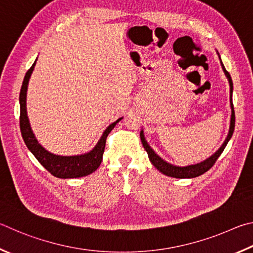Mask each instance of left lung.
Returning <instances> with one entry per match:
<instances>
[{
  "label": "left lung",
  "instance_id": "1",
  "mask_svg": "<svg viewBox=\"0 0 253 253\" xmlns=\"http://www.w3.org/2000/svg\"><path fill=\"white\" fill-rule=\"evenodd\" d=\"M221 65H222V69L224 71L225 75H227V78L229 80V84H230V95H231V96H230V104H231V121H230V130H229V134L227 136V139H225L223 144L221 145V148L213 154V156H211L209 159H207L206 161H203L201 163H198V165H194V166H188V167H182V168L172 166V165H170V163H168L165 160H162V159L159 157L158 154H156V152H154L153 150L149 147L147 141H145L144 135H143V131L140 132L141 142H142L145 151L148 152L150 161H151L152 165L156 167L159 171L162 172L163 174H166L168 176H172V178L185 179V178H196V176H199V175H201L203 173H206L208 170H210L211 168L214 166L215 161L218 160V158L221 156V153L223 152L225 145L228 144L229 140L231 139L232 133L234 131V123H236V117H234V109H233V103H232L233 84H232L231 77H230L228 71L225 70V68L222 64V62H221Z\"/></svg>",
  "mask_w": 253,
  "mask_h": 253
}]
</instances>
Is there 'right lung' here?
<instances>
[{
    "mask_svg": "<svg viewBox=\"0 0 253 253\" xmlns=\"http://www.w3.org/2000/svg\"><path fill=\"white\" fill-rule=\"evenodd\" d=\"M35 62L28 70V72H26L20 92V127L22 138H23L26 147H28L30 151L33 153V156L38 159V161L41 163L52 175L56 176V178L71 179L91 174L92 172H94L101 165L102 156H103L105 149L106 138H108L110 132L113 130L115 124H117L122 118L117 120V121L108 126V129L104 131L102 138L91 152L83 154V156L75 157H60L47 152L45 149L40 145L38 140L35 139L33 132L31 130L28 114H26V90H28L29 80L31 77V73H32V71L34 69Z\"/></svg>",
    "mask_w": 253,
    "mask_h": 253,
    "instance_id": "add662e5",
    "label": "right lung"
}]
</instances>
